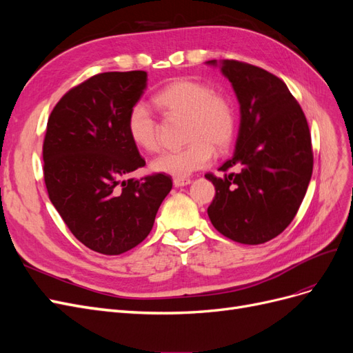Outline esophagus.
Returning <instances> with one entry per match:
<instances>
[{
	"label": "esophagus",
	"instance_id": "34e87169",
	"mask_svg": "<svg viewBox=\"0 0 353 353\" xmlns=\"http://www.w3.org/2000/svg\"><path fill=\"white\" fill-rule=\"evenodd\" d=\"M191 184V179L190 178H174V185L175 187H184Z\"/></svg>",
	"mask_w": 353,
	"mask_h": 353
}]
</instances>
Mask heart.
<instances>
[{
	"instance_id": "1",
	"label": "heart",
	"mask_w": 353,
	"mask_h": 353,
	"mask_svg": "<svg viewBox=\"0 0 353 353\" xmlns=\"http://www.w3.org/2000/svg\"><path fill=\"white\" fill-rule=\"evenodd\" d=\"M154 103L168 117H185L184 141L188 143L181 150L156 157L150 168L157 174L185 178L212 163L213 147L223 152L234 141L237 130L234 105L206 82L191 78L172 81L154 95ZM126 131L141 150H159V121L145 103L132 104L126 117Z\"/></svg>"
}]
</instances>
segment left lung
<instances>
[{
	"mask_svg": "<svg viewBox=\"0 0 353 353\" xmlns=\"http://www.w3.org/2000/svg\"><path fill=\"white\" fill-rule=\"evenodd\" d=\"M221 65L236 91L241 119L236 152L221 166L225 175H205L216 190L208 215L230 240L262 244L281 234L302 205L314 168L311 132L280 78L239 60ZM232 167L236 172L228 174Z\"/></svg>",
	"mask_w": 353,
	"mask_h": 353,
	"instance_id": "left-lung-1",
	"label": "left lung"
}]
</instances>
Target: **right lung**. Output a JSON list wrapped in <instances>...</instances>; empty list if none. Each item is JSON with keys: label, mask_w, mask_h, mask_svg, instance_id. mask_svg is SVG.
<instances>
[{"label": "right lung", "mask_w": 353, "mask_h": 353, "mask_svg": "<svg viewBox=\"0 0 353 353\" xmlns=\"http://www.w3.org/2000/svg\"><path fill=\"white\" fill-rule=\"evenodd\" d=\"M144 70L94 74L54 105L42 145L52 205L88 249L121 254L150 234L172 178L123 179L145 160L128 135V112L143 95Z\"/></svg>", "instance_id": "add662e5"}]
</instances>
